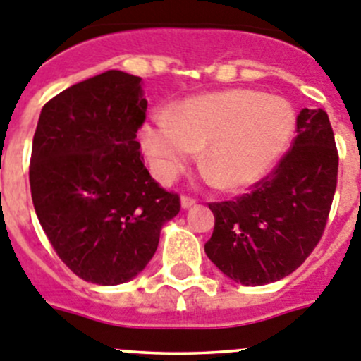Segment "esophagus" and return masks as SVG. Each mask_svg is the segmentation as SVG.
Wrapping results in <instances>:
<instances>
[{
  "mask_svg": "<svg viewBox=\"0 0 361 361\" xmlns=\"http://www.w3.org/2000/svg\"><path fill=\"white\" fill-rule=\"evenodd\" d=\"M194 204H195V199L190 197V195H183V197H181V206H183V208H190V206Z\"/></svg>",
  "mask_w": 361,
  "mask_h": 361,
  "instance_id": "1",
  "label": "esophagus"
}]
</instances>
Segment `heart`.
I'll return each instance as SVG.
<instances>
[{
	"instance_id": "1",
	"label": "heart",
	"mask_w": 361,
	"mask_h": 361,
	"mask_svg": "<svg viewBox=\"0 0 361 361\" xmlns=\"http://www.w3.org/2000/svg\"><path fill=\"white\" fill-rule=\"evenodd\" d=\"M288 100L254 90H229L187 100L173 116L159 114L141 127L153 174L173 181L204 146L202 162L220 187L241 188L264 176L295 134Z\"/></svg>"
}]
</instances>
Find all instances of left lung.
Here are the masks:
<instances>
[{
    "label": "left lung",
    "instance_id": "obj_1",
    "mask_svg": "<svg viewBox=\"0 0 361 361\" xmlns=\"http://www.w3.org/2000/svg\"><path fill=\"white\" fill-rule=\"evenodd\" d=\"M338 153L328 114L302 109L296 137L274 171L233 201L209 202L215 215L204 252L243 286L293 274L316 248L337 188Z\"/></svg>",
    "mask_w": 361,
    "mask_h": 361
}]
</instances>
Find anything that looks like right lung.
<instances>
[{
  "label": "right lung",
  "mask_w": 361,
  "mask_h": 361,
  "mask_svg": "<svg viewBox=\"0 0 361 361\" xmlns=\"http://www.w3.org/2000/svg\"><path fill=\"white\" fill-rule=\"evenodd\" d=\"M148 102L141 77L109 70L49 100L38 118L30 187L40 226L82 281L116 286L145 269L180 195L160 187L135 141Z\"/></svg>",
  "instance_id": "1"
}]
</instances>
